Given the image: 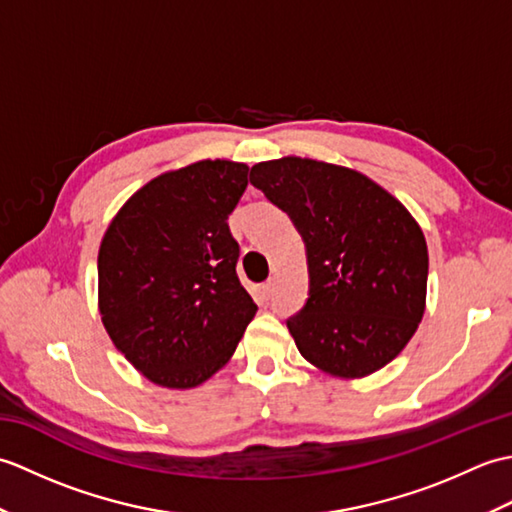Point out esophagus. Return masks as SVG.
<instances>
[{
    "instance_id": "34e87169",
    "label": "esophagus",
    "mask_w": 512,
    "mask_h": 512,
    "mask_svg": "<svg viewBox=\"0 0 512 512\" xmlns=\"http://www.w3.org/2000/svg\"><path fill=\"white\" fill-rule=\"evenodd\" d=\"M273 288H275V279H268L266 284H264V292H266V295H270V292H273Z\"/></svg>"
}]
</instances>
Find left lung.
Here are the masks:
<instances>
[{
  "label": "left lung",
  "instance_id": "obj_1",
  "mask_svg": "<svg viewBox=\"0 0 512 512\" xmlns=\"http://www.w3.org/2000/svg\"><path fill=\"white\" fill-rule=\"evenodd\" d=\"M306 244L310 292L288 330L332 376L363 378L402 352L424 314L429 253L418 222L363 173L310 158L250 169Z\"/></svg>",
  "mask_w": 512,
  "mask_h": 512
}]
</instances>
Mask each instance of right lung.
Returning <instances> with one entry per match:
<instances>
[{
	"instance_id": "obj_1",
	"label": "right lung",
	"mask_w": 512,
	"mask_h": 512,
	"mask_svg": "<svg viewBox=\"0 0 512 512\" xmlns=\"http://www.w3.org/2000/svg\"><path fill=\"white\" fill-rule=\"evenodd\" d=\"M248 167L200 160L129 198L99 248V310L116 350L151 383L189 389L233 356L257 306L228 228Z\"/></svg>"
}]
</instances>
